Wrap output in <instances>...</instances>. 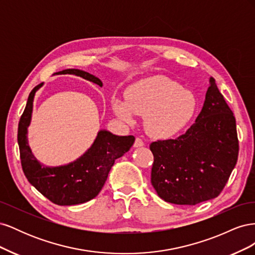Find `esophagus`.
<instances>
[{
  "mask_svg": "<svg viewBox=\"0 0 255 255\" xmlns=\"http://www.w3.org/2000/svg\"><path fill=\"white\" fill-rule=\"evenodd\" d=\"M143 144H144V143H143V141H142L141 138L137 137L136 139H135V142H134V146H135V148H138V146H142Z\"/></svg>",
  "mask_w": 255,
  "mask_h": 255,
  "instance_id": "34e87169",
  "label": "esophagus"
}]
</instances>
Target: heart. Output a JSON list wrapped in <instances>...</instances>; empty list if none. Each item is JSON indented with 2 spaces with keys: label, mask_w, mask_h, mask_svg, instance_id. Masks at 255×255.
<instances>
[{
  "label": "heart",
  "mask_w": 255,
  "mask_h": 255,
  "mask_svg": "<svg viewBox=\"0 0 255 255\" xmlns=\"http://www.w3.org/2000/svg\"><path fill=\"white\" fill-rule=\"evenodd\" d=\"M126 98H116L113 101L116 115L128 123L133 122L135 114L142 116L146 130L158 138L172 137L182 130L198 104L191 91L160 75L132 85Z\"/></svg>",
  "instance_id": "heart-1"
}]
</instances>
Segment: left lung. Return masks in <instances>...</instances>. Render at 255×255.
Segmentation results:
<instances>
[{"label":"left lung","instance_id":"8db88e82","mask_svg":"<svg viewBox=\"0 0 255 255\" xmlns=\"http://www.w3.org/2000/svg\"><path fill=\"white\" fill-rule=\"evenodd\" d=\"M151 183L166 202L196 205L220 195L236 165V120L213 78L201 113L186 133L150 144Z\"/></svg>","mask_w":255,"mask_h":255}]
</instances>
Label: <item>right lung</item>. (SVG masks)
Masks as SVG:
<instances>
[{"mask_svg": "<svg viewBox=\"0 0 255 255\" xmlns=\"http://www.w3.org/2000/svg\"><path fill=\"white\" fill-rule=\"evenodd\" d=\"M74 74L102 86L95 75L79 69H67L58 74ZM40 84L30 91L25 110L18 127V143L23 172L33 186L57 205H76L98 196L109 176L115 160L129 150L135 137L117 136L109 130H100L94 144L82 157L73 163L49 168L41 166L27 144V127L30 122L33 100Z\"/></svg>", "mask_w": 255, "mask_h": 255, "instance_id": "add662e5", "label": "right lung"}]
</instances>
